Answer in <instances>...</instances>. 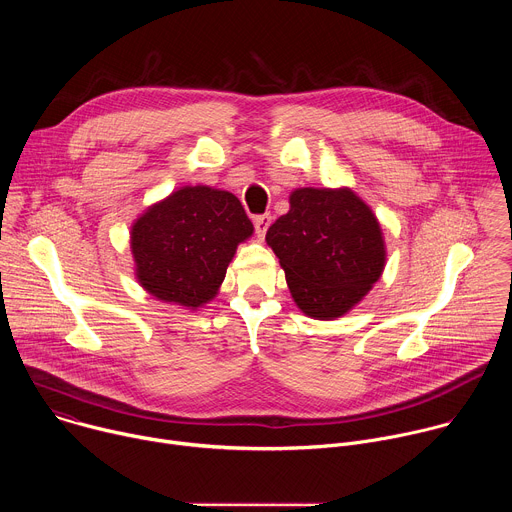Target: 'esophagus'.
<instances>
[{
    "label": "esophagus",
    "instance_id": "esophagus-1",
    "mask_svg": "<svg viewBox=\"0 0 512 512\" xmlns=\"http://www.w3.org/2000/svg\"><path fill=\"white\" fill-rule=\"evenodd\" d=\"M255 233L257 237H265L267 229L271 227V214H261V216H255Z\"/></svg>",
    "mask_w": 512,
    "mask_h": 512
}]
</instances>
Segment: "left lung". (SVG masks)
I'll use <instances>...</instances> for the list:
<instances>
[{
  "instance_id": "1",
  "label": "left lung",
  "mask_w": 512,
  "mask_h": 512,
  "mask_svg": "<svg viewBox=\"0 0 512 512\" xmlns=\"http://www.w3.org/2000/svg\"><path fill=\"white\" fill-rule=\"evenodd\" d=\"M296 306L314 320L348 314L383 275L387 245L373 208L352 188H296L265 235Z\"/></svg>"
}]
</instances>
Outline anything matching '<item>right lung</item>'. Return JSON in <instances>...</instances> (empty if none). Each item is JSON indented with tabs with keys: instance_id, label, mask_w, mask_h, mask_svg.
Instances as JSON below:
<instances>
[{
	"instance_id": "1",
	"label": "right lung",
	"mask_w": 512,
	"mask_h": 512,
	"mask_svg": "<svg viewBox=\"0 0 512 512\" xmlns=\"http://www.w3.org/2000/svg\"><path fill=\"white\" fill-rule=\"evenodd\" d=\"M253 223L233 192L182 186L145 208L131 225L137 283L160 302L198 310L221 289Z\"/></svg>"
}]
</instances>
